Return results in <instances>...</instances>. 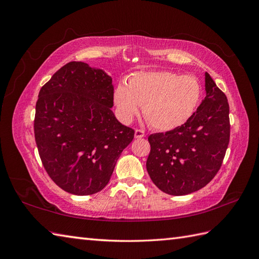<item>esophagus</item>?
Segmentation results:
<instances>
[{"mask_svg":"<svg viewBox=\"0 0 259 259\" xmlns=\"http://www.w3.org/2000/svg\"><path fill=\"white\" fill-rule=\"evenodd\" d=\"M146 136L145 132L142 130H135V138L140 139V138H144Z\"/></svg>","mask_w":259,"mask_h":259,"instance_id":"34e87169","label":"esophagus"}]
</instances>
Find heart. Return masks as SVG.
<instances>
[{
	"mask_svg": "<svg viewBox=\"0 0 259 259\" xmlns=\"http://www.w3.org/2000/svg\"><path fill=\"white\" fill-rule=\"evenodd\" d=\"M202 95L197 77L161 70L140 71L131 76L127 85L117 84L113 103L123 123L138 114L140 106L151 126L171 131L182 126L194 113Z\"/></svg>",
	"mask_w": 259,
	"mask_h": 259,
	"instance_id": "1",
	"label": "heart"
}]
</instances>
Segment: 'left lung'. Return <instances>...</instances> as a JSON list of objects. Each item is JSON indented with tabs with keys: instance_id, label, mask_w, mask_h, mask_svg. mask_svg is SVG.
<instances>
[{
	"instance_id": "8db88e82",
	"label": "left lung",
	"mask_w": 259,
	"mask_h": 259,
	"mask_svg": "<svg viewBox=\"0 0 259 259\" xmlns=\"http://www.w3.org/2000/svg\"><path fill=\"white\" fill-rule=\"evenodd\" d=\"M206 96L182 126L149 136L147 170L153 184L170 195L206 186L222 166L230 137L229 105L205 72Z\"/></svg>"
}]
</instances>
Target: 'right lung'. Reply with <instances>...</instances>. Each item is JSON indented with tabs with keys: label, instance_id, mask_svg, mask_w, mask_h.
I'll use <instances>...</instances> for the list:
<instances>
[{
	"label": "right lung",
	"instance_id": "add662e5",
	"mask_svg": "<svg viewBox=\"0 0 259 259\" xmlns=\"http://www.w3.org/2000/svg\"><path fill=\"white\" fill-rule=\"evenodd\" d=\"M112 77L85 62H68L38 93L34 136L53 182L75 195L103 190L135 132L116 120Z\"/></svg>",
	"mask_w": 259,
	"mask_h": 259
}]
</instances>
